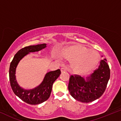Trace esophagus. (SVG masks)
I'll return each instance as SVG.
<instances>
[{
	"label": "esophagus",
	"mask_w": 121,
	"mask_h": 121,
	"mask_svg": "<svg viewBox=\"0 0 121 121\" xmlns=\"http://www.w3.org/2000/svg\"><path fill=\"white\" fill-rule=\"evenodd\" d=\"M61 70L62 72H64V71H67V68H66V67H62L61 69Z\"/></svg>",
	"instance_id": "esophagus-1"
}]
</instances>
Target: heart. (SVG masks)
Listing matches in <instances>:
<instances>
[{"mask_svg": "<svg viewBox=\"0 0 121 121\" xmlns=\"http://www.w3.org/2000/svg\"><path fill=\"white\" fill-rule=\"evenodd\" d=\"M62 56L72 60L73 70L79 74L86 73L94 68L98 60V53L92 49L82 46H75L66 48Z\"/></svg>", "mask_w": 121, "mask_h": 121, "instance_id": "1", "label": "heart"}]
</instances>
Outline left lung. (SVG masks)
<instances>
[{
  "label": "left lung",
  "instance_id": "1",
  "mask_svg": "<svg viewBox=\"0 0 121 121\" xmlns=\"http://www.w3.org/2000/svg\"><path fill=\"white\" fill-rule=\"evenodd\" d=\"M106 59L102 60L99 68L94 71L86 82L79 75H71L68 85L71 95L78 101L89 103L103 95L110 78V69Z\"/></svg>",
  "mask_w": 121,
  "mask_h": 121
}]
</instances>
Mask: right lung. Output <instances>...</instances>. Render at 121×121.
Masks as SVG:
<instances>
[{
  "label": "right lung",
  "mask_w": 121,
  "mask_h": 121,
  "mask_svg": "<svg viewBox=\"0 0 121 121\" xmlns=\"http://www.w3.org/2000/svg\"><path fill=\"white\" fill-rule=\"evenodd\" d=\"M46 47V44L43 43L37 45H30L24 47L19 50L14 55L9 68V80L11 88L14 93L21 100L29 104L35 105L42 103L48 99L51 94L52 87L60 74L61 70L47 73L42 83L37 88L31 90H24L18 85L16 79V70L19 61L30 52L39 51Z\"/></svg>",
  "instance_id": "obj_1"
}]
</instances>
